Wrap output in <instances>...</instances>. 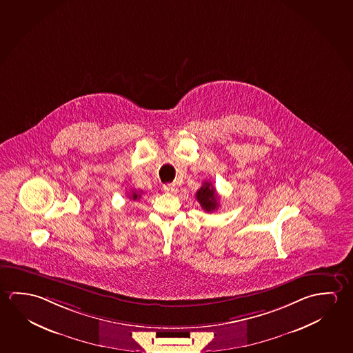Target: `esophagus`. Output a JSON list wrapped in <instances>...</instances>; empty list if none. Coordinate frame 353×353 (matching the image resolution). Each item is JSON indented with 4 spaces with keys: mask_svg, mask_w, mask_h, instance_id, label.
<instances>
[{
    "mask_svg": "<svg viewBox=\"0 0 353 353\" xmlns=\"http://www.w3.org/2000/svg\"><path fill=\"white\" fill-rule=\"evenodd\" d=\"M163 191L168 192V193H174L176 188L174 185H163Z\"/></svg>",
    "mask_w": 353,
    "mask_h": 353,
    "instance_id": "1",
    "label": "esophagus"
}]
</instances>
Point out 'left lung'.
Returning a JSON list of instances; mask_svg holds the SVG:
<instances>
[{
  "label": "left lung",
  "instance_id": "left-lung-1",
  "mask_svg": "<svg viewBox=\"0 0 353 353\" xmlns=\"http://www.w3.org/2000/svg\"><path fill=\"white\" fill-rule=\"evenodd\" d=\"M196 199L205 212H213L219 205V196L210 182H204L202 187L196 191Z\"/></svg>",
  "mask_w": 353,
  "mask_h": 353
}]
</instances>
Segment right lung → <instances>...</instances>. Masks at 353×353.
Returning <instances> with one entry per match:
<instances>
[{"label": "right lung", "instance_id": "add662e5", "mask_svg": "<svg viewBox=\"0 0 353 353\" xmlns=\"http://www.w3.org/2000/svg\"><path fill=\"white\" fill-rule=\"evenodd\" d=\"M128 196H129V194H128ZM140 194L139 193H137V191H133L132 192V194H130V196H129V198H132V199H133V201H137V199H138V198H140Z\"/></svg>", "mask_w": 353, "mask_h": 353}]
</instances>
